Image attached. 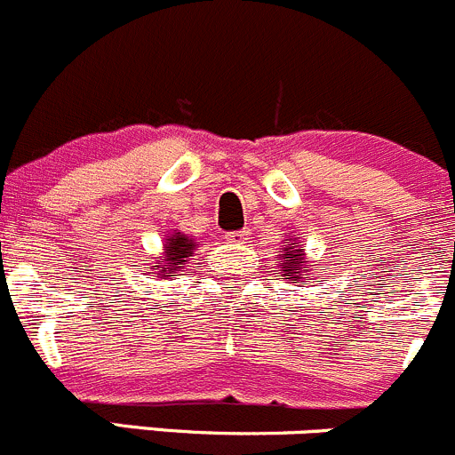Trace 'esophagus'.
I'll use <instances>...</instances> for the list:
<instances>
[{
    "label": "esophagus",
    "mask_w": 455,
    "mask_h": 455,
    "mask_svg": "<svg viewBox=\"0 0 455 455\" xmlns=\"http://www.w3.org/2000/svg\"><path fill=\"white\" fill-rule=\"evenodd\" d=\"M225 239H228V243H232V245H243V243H248L250 232L248 230L230 232V235H225Z\"/></svg>",
    "instance_id": "34e87169"
}]
</instances>
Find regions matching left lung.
<instances>
[{
  "mask_svg": "<svg viewBox=\"0 0 455 455\" xmlns=\"http://www.w3.org/2000/svg\"><path fill=\"white\" fill-rule=\"evenodd\" d=\"M285 245H281V254H276V263L281 266L279 276L288 283H306L310 275L306 252L299 245V236H285Z\"/></svg>",
  "mask_w": 455,
  "mask_h": 455,
  "instance_id": "1",
  "label": "left lung"
}]
</instances>
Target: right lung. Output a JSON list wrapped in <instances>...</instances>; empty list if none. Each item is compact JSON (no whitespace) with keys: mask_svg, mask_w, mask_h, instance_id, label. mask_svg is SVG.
<instances>
[{"mask_svg":"<svg viewBox=\"0 0 455 455\" xmlns=\"http://www.w3.org/2000/svg\"><path fill=\"white\" fill-rule=\"evenodd\" d=\"M194 252H196V241L180 230H174L172 235H167L163 252L149 263V275L172 281L183 272L185 263L194 257Z\"/></svg>","mask_w":455,"mask_h":455,"instance_id":"1","label":"right lung"}]
</instances>
